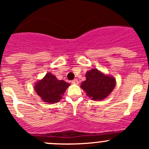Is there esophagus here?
Masks as SVG:
<instances>
[{"label": "esophagus", "instance_id": "1", "mask_svg": "<svg viewBox=\"0 0 149 149\" xmlns=\"http://www.w3.org/2000/svg\"><path fill=\"white\" fill-rule=\"evenodd\" d=\"M72 84H75V85H77L79 83V81L77 80V79H74V80H73L72 81Z\"/></svg>", "mask_w": 149, "mask_h": 149}]
</instances>
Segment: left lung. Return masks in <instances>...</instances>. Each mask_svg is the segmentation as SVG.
Instances as JSON below:
<instances>
[{
  "label": "left lung",
  "instance_id": "left-lung-1",
  "mask_svg": "<svg viewBox=\"0 0 149 149\" xmlns=\"http://www.w3.org/2000/svg\"><path fill=\"white\" fill-rule=\"evenodd\" d=\"M86 77V80L82 83L80 87L86 91L88 97L95 101L106 98L116 86L114 77L106 75L97 69L88 71Z\"/></svg>",
  "mask_w": 149,
  "mask_h": 149
}]
</instances>
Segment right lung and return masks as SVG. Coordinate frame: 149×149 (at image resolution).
<instances>
[{"instance_id":"right-lung-1","label":"right lung","mask_w":149,"mask_h":149,"mask_svg":"<svg viewBox=\"0 0 149 149\" xmlns=\"http://www.w3.org/2000/svg\"><path fill=\"white\" fill-rule=\"evenodd\" d=\"M64 80H59L51 73H47L43 79L38 81L34 86V90L45 102H58L62 96L69 86Z\"/></svg>"}]
</instances>
